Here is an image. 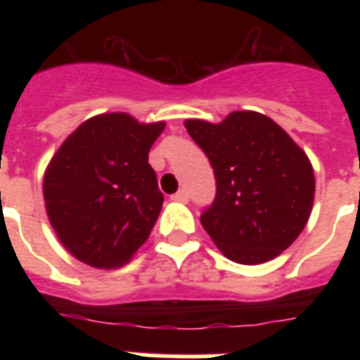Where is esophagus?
I'll list each match as a JSON object with an SVG mask.
<instances>
[{
    "mask_svg": "<svg viewBox=\"0 0 360 360\" xmlns=\"http://www.w3.org/2000/svg\"><path fill=\"white\" fill-rule=\"evenodd\" d=\"M172 200H174V202L186 203V202H188V192H186L185 188H181L179 192H175L174 196H172Z\"/></svg>",
    "mask_w": 360,
    "mask_h": 360,
    "instance_id": "34e87169",
    "label": "esophagus"
}]
</instances>
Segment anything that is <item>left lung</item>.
Returning <instances> with one entry per match:
<instances>
[{
	"label": "left lung",
	"instance_id": "obj_1",
	"mask_svg": "<svg viewBox=\"0 0 360 360\" xmlns=\"http://www.w3.org/2000/svg\"><path fill=\"white\" fill-rule=\"evenodd\" d=\"M217 177V198L202 226L228 259L259 265L291 246L314 205L307 153L271 117L237 110L220 123L186 120Z\"/></svg>",
	"mask_w": 360,
	"mask_h": 360
}]
</instances>
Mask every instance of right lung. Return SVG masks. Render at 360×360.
Returning <instances> with one entry per match:
<instances>
[{
  "label": "right lung",
  "instance_id": "right-lung-1",
  "mask_svg": "<svg viewBox=\"0 0 360 360\" xmlns=\"http://www.w3.org/2000/svg\"><path fill=\"white\" fill-rule=\"evenodd\" d=\"M164 127L124 112L93 115L48 162V220L76 259L95 269L123 267L147 240L164 202L147 160Z\"/></svg>",
  "mask_w": 360,
  "mask_h": 360
}]
</instances>
